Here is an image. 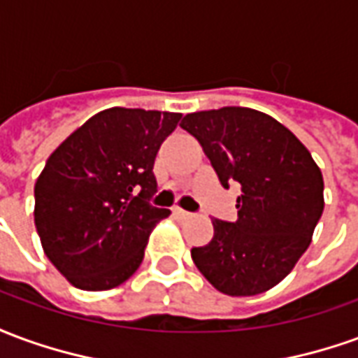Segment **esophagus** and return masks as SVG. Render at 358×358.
I'll list each match as a JSON object with an SVG mask.
<instances>
[{"label": "esophagus", "mask_w": 358, "mask_h": 358, "mask_svg": "<svg viewBox=\"0 0 358 358\" xmlns=\"http://www.w3.org/2000/svg\"><path fill=\"white\" fill-rule=\"evenodd\" d=\"M172 215H174V218H176V220H187V218L192 217V213L180 209V207H174V209H172Z\"/></svg>", "instance_id": "34e87169"}]
</instances>
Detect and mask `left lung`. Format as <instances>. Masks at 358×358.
I'll use <instances>...</instances> for the list:
<instances>
[{"label":"left lung","instance_id":"obj_1","mask_svg":"<svg viewBox=\"0 0 358 358\" xmlns=\"http://www.w3.org/2000/svg\"><path fill=\"white\" fill-rule=\"evenodd\" d=\"M180 126L201 143L222 186H241L238 218L213 220V240L192 249L195 266L226 295L268 292L310 245L324 210L322 172L293 132L261 110H199Z\"/></svg>","mask_w":358,"mask_h":358}]
</instances>
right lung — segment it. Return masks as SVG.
<instances>
[{
	"label": "right lung",
	"instance_id": "add662e5",
	"mask_svg": "<svg viewBox=\"0 0 358 358\" xmlns=\"http://www.w3.org/2000/svg\"><path fill=\"white\" fill-rule=\"evenodd\" d=\"M180 113L110 107L86 120L48 159L34 186L45 257L86 292L113 289L138 270L149 234L171 215L157 192V151Z\"/></svg>",
	"mask_w": 358,
	"mask_h": 358
}]
</instances>
